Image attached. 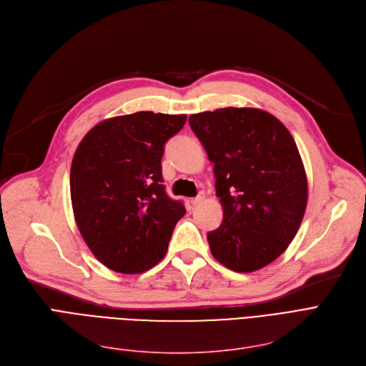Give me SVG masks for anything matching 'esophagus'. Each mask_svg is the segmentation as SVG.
<instances>
[{"label": "esophagus", "mask_w": 366, "mask_h": 366, "mask_svg": "<svg viewBox=\"0 0 366 366\" xmlns=\"http://www.w3.org/2000/svg\"><path fill=\"white\" fill-rule=\"evenodd\" d=\"M202 201H204V194H199L198 197H195V198H192V199H190V204H192V205L195 207V205L201 204Z\"/></svg>", "instance_id": "obj_1"}]
</instances>
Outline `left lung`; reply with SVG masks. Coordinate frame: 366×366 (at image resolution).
<instances>
[{
    "instance_id": "left-lung-1",
    "label": "left lung",
    "mask_w": 366,
    "mask_h": 366,
    "mask_svg": "<svg viewBox=\"0 0 366 366\" xmlns=\"http://www.w3.org/2000/svg\"><path fill=\"white\" fill-rule=\"evenodd\" d=\"M214 164L223 220L208 232L226 268L253 272L280 256L302 222L308 184L297 143L280 120L259 109L226 107L189 116Z\"/></svg>"
}]
</instances>
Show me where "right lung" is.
<instances>
[{
    "mask_svg": "<svg viewBox=\"0 0 366 366\" xmlns=\"http://www.w3.org/2000/svg\"><path fill=\"white\" fill-rule=\"evenodd\" d=\"M186 114L138 112L99 122L80 142L69 190L77 228L107 268L140 274L165 256L182 201L162 184L165 143Z\"/></svg>",
    "mask_w": 366,
    "mask_h": 366,
    "instance_id": "right-lung-1",
    "label": "right lung"
}]
</instances>
